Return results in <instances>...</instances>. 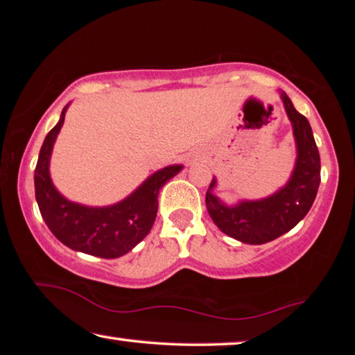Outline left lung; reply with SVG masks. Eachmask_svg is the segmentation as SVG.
Returning <instances> with one entry per match:
<instances>
[{
    "mask_svg": "<svg viewBox=\"0 0 355 355\" xmlns=\"http://www.w3.org/2000/svg\"><path fill=\"white\" fill-rule=\"evenodd\" d=\"M296 142V163L288 182L274 194L257 200H238L233 205L214 194L218 180L207 191L209 216L222 233L245 244H264L296 227L313 205L321 182V161L309 120L296 111L290 97L279 92Z\"/></svg>",
    "mask_w": 355,
    "mask_h": 355,
    "instance_id": "left-lung-1",
    "label": "left lung"
}]
</instances>
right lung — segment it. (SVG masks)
Wrapping results in <instances>:
<instances>
[{
    "instance_id": "right-lung-1",
    "label": "right lung",
    "mask_w": 355,
    "mask_h": 355,
    "mask_svg": "<svg viewBox=\"0 0 355 355\" xmlns=\"http://www.w3.org/2000/svg\"><path fill=\"white\" fill-rule=\"evenodd\" d=\"M69 105L42 144L34 171L35 200L48 228L67 248L100 258H119L135 249L152 230L158 213L159 189L182 172L183 164L166 166L153 172L130 196L112 205L89 207L69 200L50 177L53 147Z\"/></svg>"
}]
</instances>
